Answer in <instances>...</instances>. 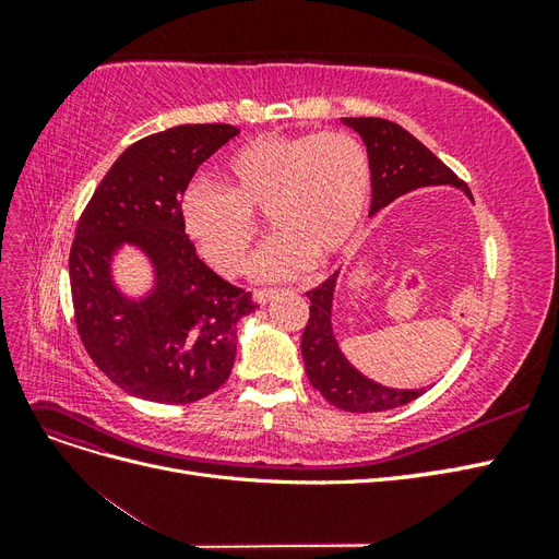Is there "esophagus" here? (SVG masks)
<instances>
[{
  "mask_svg": "<svg viewBox=\"0 0 559 559\" xmlns=\"http://www.w3.org/2000/svg\"><path fill=\"white\" fill-rule=\"evenodd\" d=\"M275 296H277V289H259V292H253V302L265 306V302H270Z\"/></svg>",
  "mask_w": 559,
  "mask_h": 559,
  "instance_id": "esophagus-1",
  "label": "esophagus"
}]
</instances>
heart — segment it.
Returning <instances> with one entry per match:
<instances>
[{"label": "heart", "mask_w": 559, "mask_h": 559, "mask_svg": "<svg viewBox=\"0 0 559 559\" xmlns=\"http://www.w3.org/2000/svg\"><path fill=\"white\" fill-rule=\"evenodd\" d=\"M228 191L207 181L186 186L181 228L214 270L233 277L249 263L257 222L267 214L277 238L251 265L263 282L329 263L357 233L373 175L359 140L347 132L263 134L233 151L224 165Z\"/></svg>", "instance_id": "heart-1"}]
</instances>
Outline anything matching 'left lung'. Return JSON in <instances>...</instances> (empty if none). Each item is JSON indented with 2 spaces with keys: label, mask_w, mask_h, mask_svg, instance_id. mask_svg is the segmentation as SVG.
Wrapping results in <instances>:
<instances>
[{
  "label": "left lung",
  "mask_w": 559,
  "mask_h": 559,
  "mask_svg": "<svg viewBox=\"0 0 559 559\" xmlns=\"http://www.w3.org/2000/svg\"><path fill=\"white\" fill-rule=\"evenodd\" d=\"M343 123L359 132L366 144L370 175H373V198L370 216L405 193L425 189V186H454L473 200L462 179L438 160L431 151L415 140L408 130L384 121V118H343ZM341 270L308 292L310 319L300 337L306 373L314 389H319L331 405L347 413H380L411 403L427 392L421 389H394L366 378L343 354L333 331V298Z\"/></svg>",
  "instance_id": "obj_1"
}]
</instances>
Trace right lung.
Returning <instances> with one entry per match:
<instances>
[{"label":"right lung","mask_w":559,"mask_h":559,"mask_svg":"<svg viewBox=\"0 0 559 559\" xmlns=\"http://www.w3.org/2000/svg\"><path fill=\"white\" fill-rule=\"evenodd\" d=\"M235 134L226 123L148 134L116 158L79 218L70 284L81 343L138 399L183 405L216 392L235 364L238 321L259 308L198 257L179 216L198 167ZM128 246L152 265V286L140 297L112 275Z\"/></svg>","instance_id":"add662e5"}]
</instances>
